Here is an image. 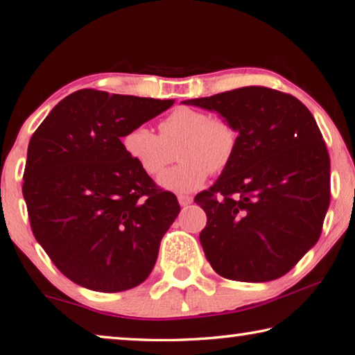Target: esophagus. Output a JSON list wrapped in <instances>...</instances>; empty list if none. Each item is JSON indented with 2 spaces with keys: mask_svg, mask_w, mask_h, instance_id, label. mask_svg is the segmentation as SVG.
Returning a JSON list of instances; mask_svg holds the SVG:
<instances>
[{
  "mask_svg": "<svg viewBox=\"0 0 355 355\" xmlns=\"http://www.w3.org/2000/svg\"><path fill=\"white\" fill-rule=\"evenodd\" d=\"M192 200H194V199H192L191 196H186V194H180V196H178V203H180V205H182V207L191 205Z\"/></svg>",
  "mask_w": 355,
  "mask_h": 355,
  "instance_id": "esophagus-1",
  "label": "esophagus"
}]
</instances>
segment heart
Returning a JSON list of instances; mask_svg holds the SVG:
<instances>
[{"label": "heart", "mask_w": 355, "mask_h": 355, "mask_svg": "<svg viewBox=\"0 0 355 355\" xmlns=\"http://www.w3.org/2000/svg\"><path fill=\"white\" fill-rule=\"evenodd\" d=\"M238 141V130L228 119L180 106L161 120L159 136L141 125L125 133L122 147L148 175L163 172L178 147L180 163L166 171L158 183L167 191L191 192L207 182L209 172L219 173L230 166Z\"/></svg>", "instance_id": "heart-1"}]
</instances>
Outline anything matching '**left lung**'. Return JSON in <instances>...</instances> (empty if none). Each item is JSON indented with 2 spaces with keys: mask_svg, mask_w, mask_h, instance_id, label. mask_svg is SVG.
I'll use <instances>...</instances> for the list:
<instances>
[{
  "mask_svg": "<svg viewBox=\"0 0 355 355\" xmlns=\"http://www.w3.org/2000/svg\"><path fill=\"white\" fill-rule=\"evenodd\" d=\"M184 105L216 111L239 133L235 158L194 202L207 213L200 244L211 268L238 282L285 275L320 239L330 159L302 101L249 86Z\"/></svg>",
  "mask_w": 355,
  "mask_h": 355,
  "instance_id": "left-lung-1",
  "label": "left lung"
}]
</instances>
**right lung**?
Returning a JSON list of instances; mask_svg holds the SVG:
<instances>
[{
	"label": "right lung",
	"mask_w": 355,
	"mask_h": 355,
	"mask_svg": "<svg viewBox=\"0 0 355 355\" xmlns=\"http://www.w3.org/2000/svg\"><path fill=\"white\" fill-rule=\"evenodd\" d=\"M173 105L81 89L35 130L23 175L37 243L65 277L94 291L141 285L180 213L122 147V137Z\"/></svg>",
	"instance_id": "right-lung-1"
}]
</instances>
